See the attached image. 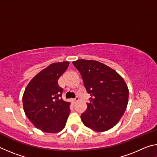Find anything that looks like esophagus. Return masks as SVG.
Segmentation results:
<instances>
[{
	"mask_svg": "<svg viewBox=\"0 0 157 157\" xmlns=\"http://www.w3.org/2000/svg\"><path fill=\"white\" fill-rule=\"evenodd\" d=\"M78 100H79V98L78 97H76L75 99H72V102H73V103H74V104H75V103H76L77 102H78Z\"/></svg>",
	"mask_w": 157,
	"mask_h": 157,
	"instance_id": "34e87169",
	"label": "esophagus"
}]
</instances>
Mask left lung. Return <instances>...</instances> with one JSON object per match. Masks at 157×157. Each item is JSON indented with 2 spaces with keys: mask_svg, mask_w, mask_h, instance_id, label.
I'll list each match as a JSON object with an SVG mask.
<instances>
[{
  "mask_svg": "<svg viewBox=\"0 0 157 157\" xmlns=\"http://www.w3.org/2000/svg\"><path fill=\"white\" fill-rule=\"evenodd\" d=\"M73 63L91 96L86 111L81 115L82 123L98 132L112 128L123 116L128 103L125 82L116 71L98 61L78 59Z\"/></svg>",
  "mask_w": 157,
  "mask_h": 157,
  "instance_id": "left-lung-1",
  "label": "left lung"
}]
</instances>
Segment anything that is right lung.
Segmentation results:
<instances>
[{
  "mask_svg": "<svg viewBox=\"0 0 157 157\" xmlns=\"http://www.w3.org/2000/svg\"><path fill=\"white\" fill-rule=\"evenodd\" d=\"M68 62L50 64L31 79L23 95L25 115L35 127L47 133H57L66 125L70 102L62 100L63 89L58 84Z\"/></svg>",
  "mask_w": 157,
  "mask_h": 157,
  "instance_id": "1",
  "label": "right lung"
}]
</instances>
